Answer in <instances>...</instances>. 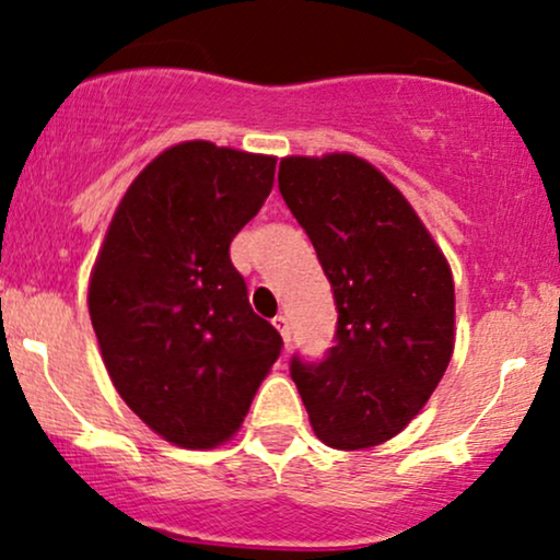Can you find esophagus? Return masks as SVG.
<instances>
[{"label": "esophagus", "instance_id": "1", "mask_svg": "<svg viewBox=\"0 0 560 560\" xmlns=\"http://www.w3.org/2000/svg\"><path fill=\"white\" fill-rule=\"evenodd\" d=\"M272 324H275V329H278L280 332V337H282V342H291V322H288V316H282V314H278L272 319Z\"/></svg>", "mask_w": 560, "mask_h": 560}]
</instances>
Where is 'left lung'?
I'll list each match as a JSON object with an SVG mask.
<instances>
[{"mask_svg": "<svg viewBox=\"0 0 560 560\" xmlns=\"http://www.w3.org/2000/svg\"><path fill=\"white\" fill-rule=\"evenodd\" d=\"M278 186L337 306L327 355L291 358L308 420L327 446L384 444L423 410L452 361V269L402 191L363 158H282Z\"/></svg>", "mask_w": 560, "mask_h": 560, "instance_id": "left-lung-1", "label": "left lung"}]
</instances>
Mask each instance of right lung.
I'll return each mask as SVG.
<instances>
[{
	"label": "right lung",
	"instance_id": "obj_1",
	"mask_svg": "<svg viewBox=\"0 0 560 560\" xmlns=\"http://www.w3.org/2000/svg\"><path fill=\"white\" fill-rule=\"evenodd\" d=\"M275 163L205 140L163 150L116 207L90 275L116 392L176 446L231 439L280 355L228 252L272 191Z\"/></svg>",
	"mask_w": 560,
	"mask_h": 560
}]
</instances>
